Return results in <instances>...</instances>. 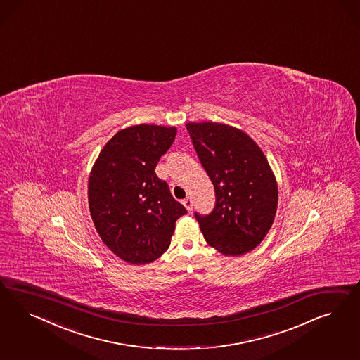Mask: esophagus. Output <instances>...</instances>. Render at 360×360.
Instances as JSON below:
<instances>
[{"mask_svg":"<svg viewBox=\"0 0 360 360\" xmlns=\"http://www.w3.org/2000/svg\"><path fill=\"white\" fill-rule=\"evenodd\" d=\"M182 203H184V206H185L186 210H187L188 212L193 211V199H191L190 196H187Z\"/></svg>","mask_w":360,"mask_h":360,"instance_id":"34e87169","label":"esophagus"}]
</instances>
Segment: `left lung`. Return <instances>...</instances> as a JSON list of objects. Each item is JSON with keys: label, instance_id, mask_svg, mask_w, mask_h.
Segmentation results:
<instances>
[{"label": "left lung", "instance_id": "obj_1", "mask_svg": "<svg viewBox=\"0 0 360 360\" xmlns=\"http://www.w3.org/2000/svg\"><path fill=\"white\" fill-rule=\"evenodd\" d=\"M198 158L215 188V207L194 212L211 247L239 256L260 244L272 227L278 191L262 149L240 129L218 122H188Z\"/></svg>", "mask_w": 360, "mask_h": 360}]
</instances>
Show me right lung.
<instances>
[{
    "instance_id": "right-lung-1",
    "label": "right lung",
    "mask_w": 360,
    "mask_h": 360,
    "mask_svg": "<svg viewBox=\"0 0 360 360\" xmlns=\"http://www.w3.org/2000/svg\"><path fill=\"white\" fill-rule=\"evenodd\" d=\"M175 134L174 127H129L107 142L92 167L91 217L104 244L124 262L158 259L170 245L176 219L187 212L154 172Z\"/></svg>"
}]
</instances>
